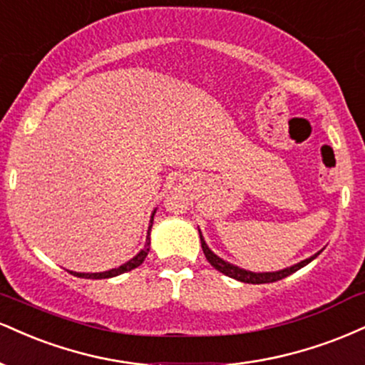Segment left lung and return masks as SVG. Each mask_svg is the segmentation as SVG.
Returning a JSON list of instances; mask_svg holds the SVG:
<instances>
[{"label":"left lung","mask_w":365,"mask_h":365,"mask_svg":"<svg viewBox=\"0 0 365 365\" xmlns=\"http://www.w3.org/2000/svg\"><path fill=\"white\" fill-rule=\"evenodd\" d=\"M200 232V241H201V247H203V252L205 256H207L208 263L212 264L213 268L218 269L220 273H224V275L234 278V280H239V282H244V284H272V282H278L282 280V278L292 275V273L297 272V269H301L306 267V264H309L312 259L318 258V255L321 251L316 252V255H312L311 258L301 261V263L297 264H292V267L289 268H284V269H278V272H263V273H256V272H250V269H244V268H239L235 267V264L229 263V261L222 259L220 256H217L215 252L208 247V244L205 242V237L203 234H201V230L198 229Z\"/></svg>","instance_id":"left-lung-1"}]
</instances>
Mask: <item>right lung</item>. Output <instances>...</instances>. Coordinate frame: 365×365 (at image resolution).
I'll return each mask as SVG.
<instances>
[{
	"mask_svg": "<svg viewBox=\"0 0 365 365\" xmlns=\"http://www.w3.org/2000/svg\"><path fill=\"white\" fill-rule=\"evenodd\" d=\"M153 215H155V210H153L152 217H150V224H148V230H147V241H145L143 250H140L138 255L133 256L130 261H126V263H123L121 267H118V268L107 269V272H101V273H78V272H71L73 275L80 277V278H92V280H98V278L118 277V275H121V273L131 272V269H135L136 267H140V264L145 261V258H147V255H148V251H150V230H152V225H153Z\"/></svg>",
	"mask_w": 365,
	"mask_h": 365,
	"instance_id": "add662e5",
	"label": "right lung"
}]
</instances>
